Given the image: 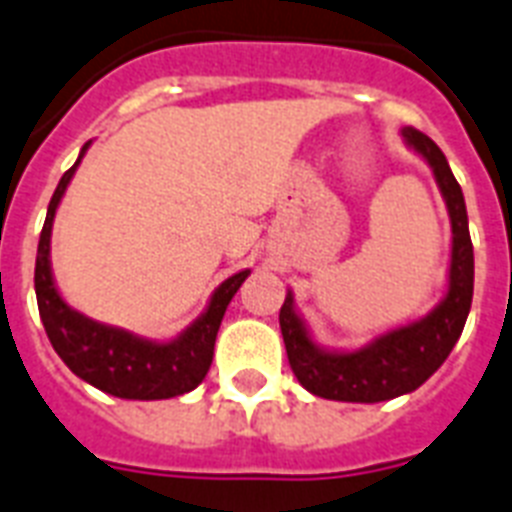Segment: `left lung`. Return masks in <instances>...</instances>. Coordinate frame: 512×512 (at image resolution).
Segmentation results:
<instances>
[{
  "label": "left lung",
  "mask_w": 512,
  "mask_h": 512,
  "mask_svg": "<svg viewBox=\"0 0 512 512\" xmlns=\"http://www.w3.org/2000/svg\"><path fill=\"white\" fill-rule=\"evenodd\" d=\"M404 138L433 167L452 217L454 239L449 292L444 303L422 321L393 329L356 353H327L316 348L305 332L303 321L297 319L292 297H287L279 311V324L287 345L289 366L300 385L311 390L313 396L377 404L412 393L444 364L468 321L470 303H473V241H470L462 188L454 180L441 148L428 135L406 127Z\"/></svg>",
  "instance_id": "obj_1"
}]
</instances>
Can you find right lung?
I'll use <instances>...</instances> for the list:
<instances>
[{
	"instance_id": "right-lung-1",
	"label": "right lung",
	"mask_w": 512,
	"mask_h": 512,
	"mask_svg": "<svg viewBox=\"0 0 512 512\" xmlns=\"http://www.w3.org/2000/svg\"><path fill=\"white\" fill-rule=\"evenodd\" d=\"M87 146L82 148V154L87 151ZM79 162H82V156L76 159L71 170H66V175L60 177L50 207H47L42 236H39L34 287L44 332L50 337L55 353L63 358V364L76 377H82L84 382H90L103 393H111L116 398H135V401L183 396L207 377L225 308L231 303V297L239 292L249 271L225 279L209 300L207 313L193 327L185 329L175 342H167V345L140 340L124 329L106 327V324L87 319L82 313L71 311L60 300L55 281H52L50 231L60 196L66 191L68 180Z\"/></svg>"
}]
</instances>
